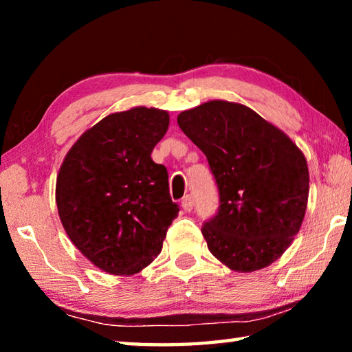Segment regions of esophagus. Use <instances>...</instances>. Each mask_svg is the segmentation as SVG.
Segmentation results:
<instances>
[{
  "mask_svg": "<svg viewBox=\"0 0 352 352\" xmlns=\"http://www.w3.org/2000/svg\"><path fill=\"white\" fill-rule=\"evenodd\" d=\"M182 208L186 212H190L192 211V208H194V200H192V197H190V195H186V197H184L183 200H182Z\"/></svg>",
  "mask_w": 352,
  "mask_h": 352,
  "instance_id": "34e87169",
  "label": "esophagus"
}]
</instances>
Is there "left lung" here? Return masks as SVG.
I'll return each mask as SVG.
<instances>
[{
    "label": "left lung",
    "mask_w": 352,
    "mask_h": 352,
    "mask_svg": "<svg viewBox=\"0 0 352 352\" xmlns=\"http://www.w3.org/2000/svg\"><path fill=\"white\" fill-rule=\"evenodd\" d=\"M177 122L206 155L219 188V212L201 228L212 256L242 273L281 258L307 208L302 152L283 130L228 100L184 110Z\"/></svg>",
    "instance_id": "8db88e82"
}]
</instances>
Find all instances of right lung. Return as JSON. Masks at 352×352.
Listing matches in <instances>:
<instances>
[{
  "instance_id": "1",
  "label": "right lung",
  "mask_w": 352,
  "mask_h": 352,
  "mask_svg": "<svg viewBox=\"0 0 352 352\" xmlns=\"http://www.w3.org/2000/svg\"><path fill=\"white\" fill-rule=\"evenodd\" d=\"M169 113L133 107L83 132L57 174L58 217L76 248L110 275L140 273L163 248L178 205L152 160Z\"/></svg>"
}]
</instances>
